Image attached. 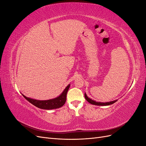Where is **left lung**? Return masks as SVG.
<instances>
[{
    "mask_svg": "<svg viewBox=\"0 0 146 146\" xmlns=\"http://www.w3.org/2000/svg\"><path fill=\"white\" fill-rule=\"evenodd\" d=\"M85 99L88 102H90V104H93V105H100V106H106V105H111L114 103H115L117 101L116 100H114V101H111V102H105V103H104V102H96L93 100H92L90 98H88V97L86 96V94L85 93Z\"/></svg>",
    "mask_w": 146,
    "mask_h": 146,
    "instance_id": "1",
    "label": "left lung"
}]
</instances>
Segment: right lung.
<instances>
[{
    "label": "right lung",
    "mask_w": 146,
    "mask_h": 146,
    "mask_svg": "<svg viewBox=\"0 0 146 146\" xmlns=\"http://www.w3.org/2000/svg\"><path fill=\"white\" fill-rule=\"evenodd\" d=\"M70 87V85H68L64 91L62 92L60 96L54 99L47 100H37L32 99L30 98H28L23 94L24 98L27 100L29 102H30L33 105L36 106V107L39 108H41L44 110H52V109H56L60 108L61 107L64 105L66 100V95L68 91L69 88Z\"/></svg>",
    "instance_id": "obj_1"
}]
</instances>
